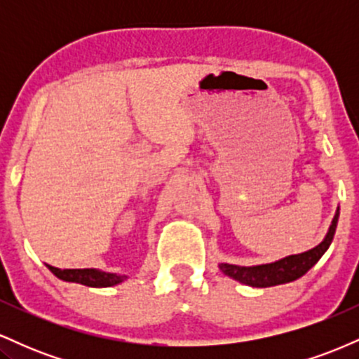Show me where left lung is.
<instances>
[{
    "label": "left lung",
    "instance_id": "left-lung-1",
    "mask_svg": "<svg viewBox=\"0 0 359 359\" xmlns=\"http://www.w3.org/2000/svg\"><path fill=\"white\" fill-rule=\"evenodd\" d=\"M337 217H339V211L336 212L334 219H332L331 226H329V231L325 234L323 243H319L316 248L309 250L306 253L290 255V257L278 259V262L275 263H266V265L257 266H238L229 265V263H221L219 269L224 275H228V277L238 280V282L250 287L265 288L294 282V280L306 275L307 271L319 262L325 251H327L332 238H334Z\"/></svg>",
    "mask_w": 359,
    "mask_h": 359
}]
</instances>
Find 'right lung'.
<instances>
[{
	"label": "right lung",
	"instance_id": "1",
	"mask_svg": "<svg viewBox=\"0 0 359 359\" xmlns=\"http://www.w3.org/2000/svg\"><path fill=\"white\" fill-rule=\"evenodd\" d=\"M47 266L57 278L65 280V282L82 283V285H88V287H113L126 278L125 275L106 273V271H100V270H94V269L60 270V269H55V266H50V265H47Z\"/></svg>",
	"mask_w": 359,
	"mask_h": 359
}]
</instances>
